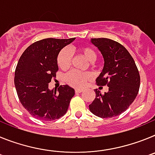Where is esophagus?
I'll use <instances>...</instances> for the list:
<instances>
[{
    "label": "esophagus",
    "mask_w": 155,
    "mask_h": 155,
    "mask_svg": "<svg viewBox=\"0 0 155 155\" xmlns=\"http://www.w3.org/2000/svg\"><path fill=\"white\" fill-rule=\"evenodd\" d=\"M82 91H83L82 89H79V88H76V89H75V93H76V94H79V93L82 92Z\"/></svg>",
    "instance_id": "obj_1"
}]
</instances>
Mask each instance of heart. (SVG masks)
<instances>
[{"mask_svg": "<svg viewBox=\"0 0 155 155\" xmlns=\"http://www.w3.org/2000/svg\"><path fill=\"white\" fill-rule=\"evenodd\" d=\"M77 51L84 56L87 61H90V65L96 61L97 54L93 48L90 46H81L77 49ZM57 65L61 69L67 70L71 63V56L67 49H63L57 55ZM92 78V75L89 72H81L78 71H71L65 75V81L69 85L74 87H83Z\"/></svg>", "mask_w": 155, "mask_h": 155, "instance_id": "1", "label": "heart"}]
</instances>
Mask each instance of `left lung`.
Here are the masks:
<instances>
[{
	"label": "left lung",
	"instance_id": "left-lung-1",
	"mask_svg": "<svg viewBox=\"0 0 155 155\" xmlns=\"http://www.w3.org/2000/svg\"><path fill=\"white\" fill-rule=\"evenodd\" d=\"M91 42L98 48L105 61L96 84L107 85L109 91L101 94L94 90L95 98L89 109L98 117L112 118L124 113L133 103L139 91L140 77L134 58L123 45L107 38L92 39Z\"/></svg>",
	"mask_w": 155,
	"mask_h": 155
}]
</instances>
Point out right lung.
I'll list each match as a JSON object with an SVG mask.
<instances>
[{
    "instance_id": "obj_1",
    "label": "right lung",
    "mask_w": 155,
    "mask_h": 155,
    "mask_svg": "<svg viewBox=\"0 0 155 155\" xmlns=\"http://www.w3.org/2000/svg\"><path fill=\"white\" fill-rule=\"evenodd\" d=\"M75 38H47L25 50L15 72V85L20 102L29 114L44 121L60 119L68 111L74 90L64 84L50 91L49 83L58 71L57 59L62 48Z\"/></svg>"
}]
</instances>
